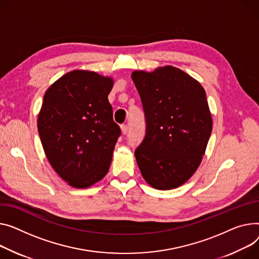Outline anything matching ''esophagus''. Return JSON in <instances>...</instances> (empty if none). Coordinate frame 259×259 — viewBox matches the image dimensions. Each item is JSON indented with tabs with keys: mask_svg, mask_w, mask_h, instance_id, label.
Listing matches in <instances>:
<instances>
[{
	"mask_svg": "<svg viewBox=\"0 0 259 259\" xmlns=\"http://www.w3.org/2000/svg\"><path fill=\"white\" fill-rule=\"evenodd\" d=\"M120 129H122L123 134H127L128 133V125H126V124L122 125V126H120Z\"/></svg>",
	"mask_w": 259,
	"mask_h": 259,
	"instance_id": "1",
	"label": "esophagus"
}]
</instances>
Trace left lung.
<instances>
[{"instance_id":"8db88e82","label":"left lung","mask_w":259,"mask_h":259,"mask_svg":"<svg viewBox=\"0 0 259 259\" xmlns=\"http://www.w3.org/2000/svg\"><path fill=\"white\" fill-rule=\"evenodd\" d=\"M146 135L134 155L144 179L160 191L185 183L200 165L212 130L202 85L177 67L135 71Z\"/></svg>"}]
</instances>
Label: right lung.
<instances>
[{"mask_svg":"<svg viewBox=\"0 0 259 259\" xmlns=\"http://www.w3.org/2000/svg\"><path fill=\"white\" fill-rule=\"evenodd\" d=\"M113 80L72 71L44 96L37 128L46 156L71 186L86 188L107 174L120 129L108 95Z\"/></svg>","mask_w":259,"mask_h":259,"instance_id":"1","label":"right lung"}]
</instances>
